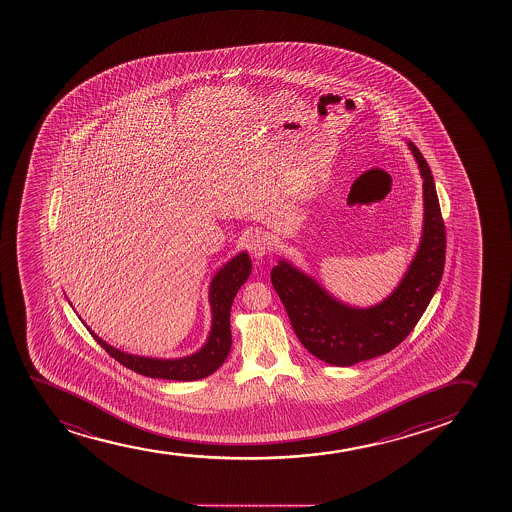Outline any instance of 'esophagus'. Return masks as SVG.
Segmentation results:
<instances>
[{"label": "esophagus", "instance_id": "obj_1", "mask_svg": "<svg viewBox=\"0 0 512 512\" xmlns=\"http://www.w3.org/2000/svg\"><path fill=\"white\" fill-rule=\"evenodd\" d=\"M269 240L262 231H255L250 238H248L247 248L248 252L252 253L255 259H262L265 253L269 252Z\"/></svg>", "mask_w": 512, "mask_h": 512}]
</instances>
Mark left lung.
<instances>
[{
    "label": "left lung",
    "mask_w": 512,
    "mask_h": 512,
    "mask_svg": "<svg viewBox=\"0 0 512 512\" xmlns=\"http://www.w3.org/2000/svg\"><path fill=\"white\" fill-rule=\"evenodd\" d=\"M408 146L424 178V231L407 274L383 303L366 310L342 305L286 260L270 272L299 342L332 366L368 361L402 344L424 315L443 277L446 230L436 185L419 148L412 141Z\"/></svg>",
    "instance_id": "8db88e82"
}]
</instances>
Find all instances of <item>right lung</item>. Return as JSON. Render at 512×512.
I'll use <instances>...</instances> for the list:
<instances>
[{"mask_svg": "<svg viewBox=\"0 0 512 512\" xmlns=\"http://www.w3.org/2000/svg\"><path fill=\"white\" fill-rule=\"evenodd\" d=\"M252 272V262L247 253L242 252L231 259L228 264L218 270L213 277L209 288V303L213 310V327L206 345L201 351L192 356L180 359H153V357H139L127 352L114 349L112 345L105 344L98 335H93L100 347L121 362L122 366L131 369L134 373L143 374L148 378L175 379V381H194L213 374L223 364L231 349L230 311L238 289L247 282Z\"/></svg>", "mask_w": 512, "mask_h": 512, "instance_id": "obj_1", "label": "right lung"}]
</instances>
